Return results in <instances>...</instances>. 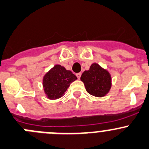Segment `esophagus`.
Segmentation results:
<instances>
[{
  "label": "esophagus",
  "mask_w": 149,
  "mask_h": 149,
  "mask_svg": "<svg viewBox=\"0 0 149 149\" xmlns=\"http://www.w3.org/2000/svg\"><path fill=\"white\" fill-rule=\"evenodd\" d=\"M81 74H82V73H81V72H79V73H77V74H76V76L77 77V78H78V79H80V77H81Z\"/></svg>",
  "instance_id": "esophagus-1"
}]
</instances>
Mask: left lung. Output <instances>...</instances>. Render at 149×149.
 Segmentation results:
<instances>
[{
    "label": "left lung",
    "instance_id": "8db88e82",
    "mask_svg": "<svg viewBox=\"0 0 149 149\" xmlns=\"http://www.w3.org/2000/svg\"><path fill=\"white\" fill-rule=\"evenodd\" d=\"M80 79L84 82L87 92L93 96H104L111 86V75L95 63L91 66L89 70L82 73Z\"/></svg>",
    "mask_w": 149,
    "mask_h": 149
}]
</instances>
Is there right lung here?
Instances as JSON below:
<instances>
[{
    "label": "right lung",
    "mask_w": 149,
    "mask_h": 149,
    "mask_svg": "<svg viewBox=\"0 0 149 149\" xmlns=\"http://www.w3.org/2000/svg\"><path fill=\"white\" fill-rule=\"evenodd\" d=\"M77 79L71 71L61 65H56L44 76V91L49 99H57L64 95L70 84Z\"/></svg>",
    "instance_id": "add662e5"
}]
</instances>
